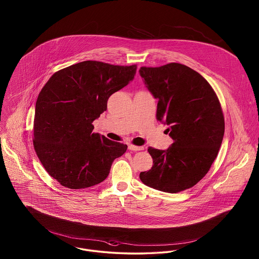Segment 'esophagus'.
I'll return each mask as SVG.
<instances>
[{"label": "esophagus", "instance_id": "34e87169", "mask_svg": "<svg viewBox=\"0 0 259 259\" xmlns=\"http://www.w3.org/2000/svg\"><path fill=\"white\" fill-rule=\"evenodd\" d=\"M128 148H129L130 150H134V151H138V150H143V149H144L143 147H137V146H134V145H129V146H128Z\"/></svg>", "mask_w": 259, "mask_h": 259}]
</instances>
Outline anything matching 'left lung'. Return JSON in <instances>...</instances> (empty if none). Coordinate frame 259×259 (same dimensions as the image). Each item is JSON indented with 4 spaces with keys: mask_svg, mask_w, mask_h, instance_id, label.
Here are the masks:
<instances>
[{
    "mask_svg": "<svg viewBox=\"0 0 259 259\" xmlns=\"http://www.w3.org/2000/svg\"><path fill=\"white\" fill-rule=\"evenodd\" d=\"M140 74L158 99L156 119L172 139L167 150L149 147L153 165L141 172L149 187L178 193L191 188L209 172L224 135L222 105L209 82L191 68L169 63L141 67Z\"/></svg>",
    "mask_w": 259,
    "mask_h": 259,
    "instance_id": "left-lung-1",
    "label": "left lung"
}]
</instances>
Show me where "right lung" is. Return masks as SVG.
Segmentation results:
<instances>
[{
  "instance_id": "add662e5",
  "label": "right lung",
  "mask_w": 259,
  "mask_h": 259,
  "mask_svg": "<svg viewBox=\"0 0 259 259\" xmlns=\"http://www.w3.org/2000/svg\"><path fill=\"white\" fill-rule=\"evenodd\" d=\"M137 65L80 62L51 75L35 110L33 145L41 165L60 185L80 189L109 176L127 146L93 133L111 94L134 78Z\"/></svg>"
}]
</instances>
